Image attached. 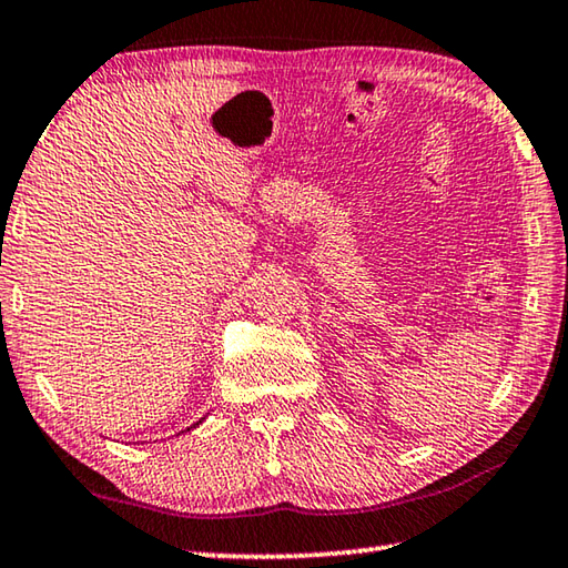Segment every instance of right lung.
Masks as SVG:
<instances>
[{
	"instance_id": "right-lung-1",
	"label": "right lung",
	"mask_w": 568,
	"mask_h": 568,
	"mask_svg": "<svg viewBox=\"0 0 568 568\" xmlns=\"http://www.w3.org/2000/svg\"><path fill=\"white\" fill-rule=\"evenodd\" d=\"M187 430H190V428H187Z\"/></svg>"
}]
</instances>
